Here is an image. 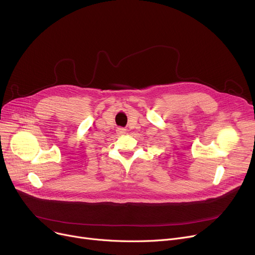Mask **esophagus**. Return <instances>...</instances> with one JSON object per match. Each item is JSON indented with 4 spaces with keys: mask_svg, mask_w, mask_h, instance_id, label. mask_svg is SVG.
Instances as JSON below:
<instances>
[{
    "mask_svg": "<svg viewBox=\"0 0 255 255\" xmlns=\"http://www.w3.org/2000/svg\"><path fill=\"white\" fill-rule=\"evenodd\" d=\"M117 132H118V134L123 135V134H125V133H126V129L125 128H118Z\"/></svg>",
    "mask_w": 255,
    "mask_h": 255,
    "instance_id": "esophagus-1",
    "label": "esophagus"
}]
</instances>
